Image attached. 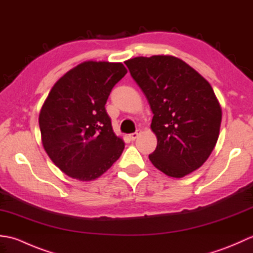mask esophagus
Returning a JSON list of instances; mask_svg holds the SVG:
<instances>
[{"label":"esophagus","mask_w":253,"mask_h":253,"mask_svg":"<svg viewBox=\"0 0 253 253\" xmlns=\"http://www.w3.org/2000/svg\"><path fill=\"white\" fill-rule=\"evenodd\" d=\"M140 135V130H137L136 132H132V133H130L129 135V138H130V140H136V139L138 138V136Z\"/></svg>","instance_id":"34e87169"}]
</instances>
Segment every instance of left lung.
<instances>
[{"mask_svg":"<svg viewBox=\"0 0 253 253\" xmlns=\"http://www.w3.org/2000/svg\"><path fill=\"white\" fill-rule=\"evenodd\" d=\"M125 64L153 113L158 146L150 161L175 178L198 169L215 147L222 122L211 84L175 56H139Z\"/></svg>","mask_w":253,"mask_h":253,"instance_id":"8db88e82","label":"left lung"}]
</instances>
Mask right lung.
Segmentation results:
<instances>
[{"instance_id": "add662e5", "label": "right lung", "mask_w": 253, "mask_h": 253, "mask_svg": "<svg viewBox=\"0 0 253 253\" xmlns=\"http://www.w3.org/2000/svg\"><path fill=\"white\" fill-rule=\"evenodd\" d=\"M126 73L122 63L84 62L58 79L47 95L39 115L42 144L72 178L93 180L121 157L125 143L113 131L105 103Z\"/></svg>"}]
</instances>
